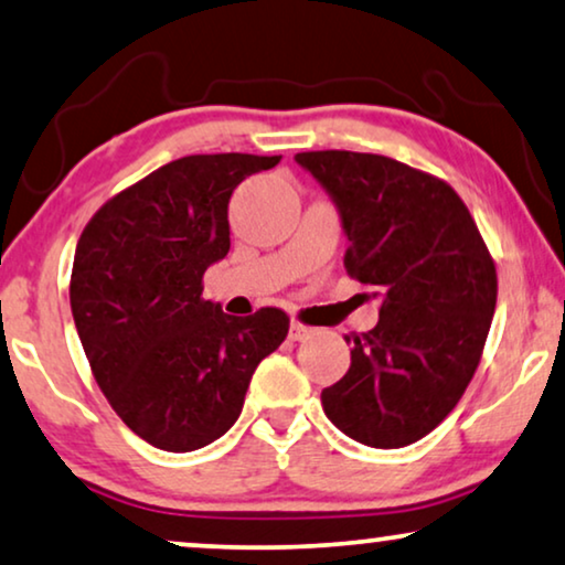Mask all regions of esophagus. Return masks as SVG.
<instances>
[{
    "label": "esophagus",
    "instance_id": "1",
    "mask_svg": "<svg viewBox=\"0 0 565 565\" xmlns=\"http://www.w3.org/2000/svg\"><path fill=\"white\" fill-rule=\"evenodd\" d=\"M312 328H307V324H301V322H297L294 320L291 324H289V340H307V338H312Z\"/></svg>",
    "mask_w": 565,
    "mask_h": 565
}]
</instances>
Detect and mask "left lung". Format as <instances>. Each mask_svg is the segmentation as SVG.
Segmentation results:
<instances>
[{
    "instance_id": "obj_1",
    "label": "left lung",
    "mask_w": 565,
    "mask_h": 565,
    "mask_svg": "<svg viewBox=\"0 0 565 565\" xmlns=\"http://www.w3.org/2000/svg\"><path fill=\"white\" fill-rule=\"evenodd\" d=\"M340 214L345 268L381 301L376 328L345 335L351 369L322 388L348 438L404 448L463 396L497 307V268L479 227L445 181L386 156H294Z\"/></svg>"
}]
</instances>
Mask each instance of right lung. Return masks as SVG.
<instances>
[{
  "mask_svg": "<svg viewBox=\"0 0 565 565\" xmlns=\"http://www.w3.org/2000/svg\"><path fill=\"white\" fill-rule=\"evenodd\" d=\"M281 156H186L113 196L78 237L71 312L94 379L122 423L161 450L189 452L241 417L258 363L289 317H233L202 299L230 250L227 204Z\"/></svg>",
  "mask_w": 565,
  "mask_h": 565,
  "instance_id": "right-lung-1",
  "label": "right lung"
}]
</instances>
